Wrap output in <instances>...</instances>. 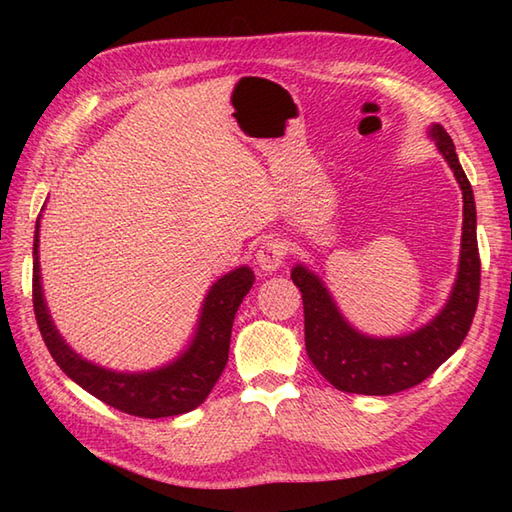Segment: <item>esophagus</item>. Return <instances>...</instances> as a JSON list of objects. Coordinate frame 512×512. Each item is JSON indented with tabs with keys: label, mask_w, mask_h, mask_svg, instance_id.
Listing matches in <instances>:
<instances>
[{
	"label": "esophagus",
	"mask_w": 512,
	"mask_h": 512,
	"mask_svg": "<svg viewBox=\"0 0 512 512\" xmlns=\"http://www.w3.org/2000/svg\"><path fill=\"white\" fill-rule=\"evenodd\" d=\"M288 255V246L284 239H266V242L257 250V266L264 270V273H275V270L284 264Z\"/></svg>",
	"instance_id": "esophagus-1"
}]
</instances>
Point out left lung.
Masks as SVG:
<instances>
[{
    "label": "left lung",
    "instance_id": "left-lung-1",
    "mask_svg": "<svg viewBox=\"0 0 512 512\" xmlns=\"http://www.w3.org/2000/svg\"><path fill=\"white\" fill-rule=\"evenodd\" d=\"M431 138L462 189L464 220L458 279L447 306L420 330L374 339L356 332L336 308L323 281L306 266L292 268V281L301 290L303 317H306V352L312 365L336 389L347 394L389 396L420 385L447 358L458 350L471 323L480 299V250L475 233V200L471 182L460 165L455 145L442 125L431 127Z\"/></svg>",
    "mask_w": 512,
    "mask_h": 512
}]
</instances>
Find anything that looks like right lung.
<instances>
[{
  "instance_id": "1",
  "label": "right lung",
  "mask_w": 512,
  "mask_h": 512,
  "mask_svg": "<svg viewBox=\"0 0 512 512\" xmlns=\"http://www.w3.org/2000/svg\"><path fill=\"white\" fill-rule=\"evenodd\" d=\"M39 220L41 215L37 217L35 248H32V306H35L43 343L63 372L88 394L129 416L154 420L180 416L200 407L226 367L233 319L239 303L253 288V270L248 266L235 268L233 273L215 281L204 299L198 330L189 350L180 354L176 361L154 372H112L81 358L54 328L41 290Z\"/></svg>"
}]
</instances>
